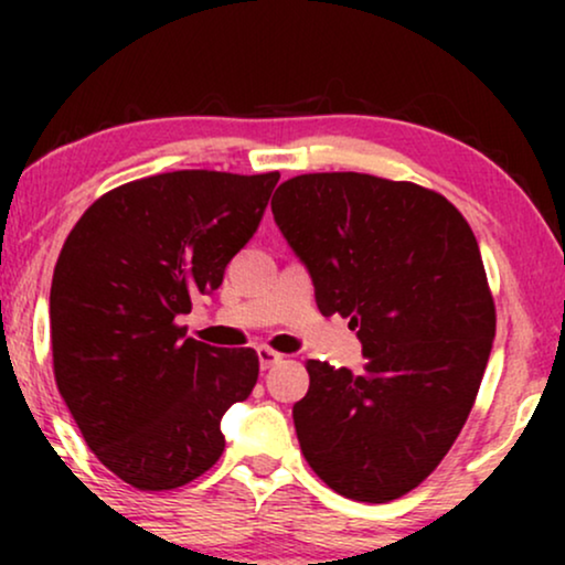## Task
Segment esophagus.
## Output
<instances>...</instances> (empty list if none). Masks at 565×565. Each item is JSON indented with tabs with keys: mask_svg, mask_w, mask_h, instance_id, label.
I'll return each instance as SVG.
<instances>
[{
	"mask_svg": "<svg viewBox=\"0 0 565 565\" xmlns=\"http://www.w3.org/2000/svg\"><path fill=\"white\" fill-rule=\"evenodd\" d=\"M257 358H259V367L262 370H269L273 365H277V362H282V354L275 352V350H269V347H259Z\"/></svg>",
	"mask_w": 565,
	"mask_h": 565,
	"instance_id": "obj_1",
	"label": "esophagus"
}]
</instances>
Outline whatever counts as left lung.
Wrapping results in <instances>:
<instances>
[{"instance_id": "left-lung-1", "label": "left lung", "mask_w": 565, "mask_h": 565, "mask_svg": "<svg viewBox=\"0 0 565 565\" xmlns=\"http://www.w3.org/2000/svg\"><path fill=\"white\" fill-rule=\"evenodd\" d=\"M273 215L319 311L350 319L365 358L362 375L308 360L300 450L347 499L404 497L460 435L497 334L473 231L437 192L358 172L292 177Z\"/></svg>"}]
</instances>
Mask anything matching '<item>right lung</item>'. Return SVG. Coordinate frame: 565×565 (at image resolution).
Instances as JSON below:
<instances>
[{"label":"right lung","instance_id":"add662e5","mask_svg":"<svg viewBox=\"0 0 565 565\" xmlns=\"http://www.w3.org/2000/svg\"><path fill=\"white\" fill-rule=\"evenodd\" d=\"M277 180L182 169L128 182L87 207L58 254L56 385L89 450L136 489H177L213 468L223 414L257 383V352L188 339L177 316L223 282Z\"/></svg>","mask_w":565,"mask_h":565}]
</instances>
